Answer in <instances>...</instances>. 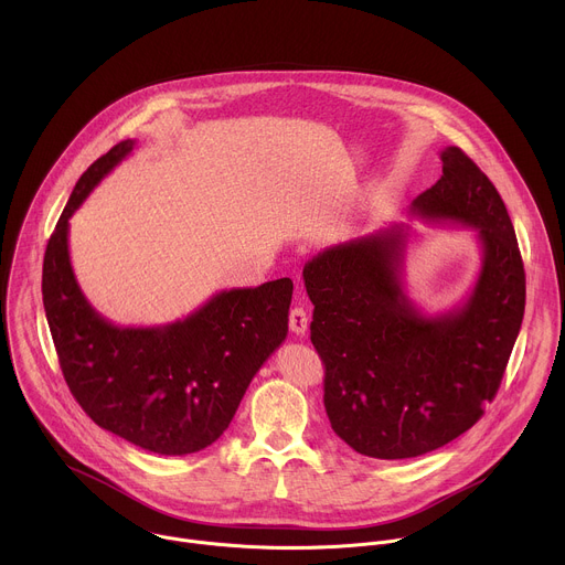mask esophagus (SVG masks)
I'll use <instances>...</instances> for the list:
<instances>
[{"label":"esophagus","mask_w":565,"mask_h":565,"mask_svg":"<svg viewBox=\"0 0 565 565\" xmlns=\"http://www.w3.org/2000/svg\"><path fill=\"white\" fill-rule=\"evenodd\" d=\"M290 321V331L292 333H297V335H303L306 331H308V312L303 310V308H299V306H295L292 310H290V317H288Z\"/></svg>","instance_id":"obj_1"}]
</instances>
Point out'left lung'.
Segmentation results:
<instances>
[{
    "mask_svg": "<svg viewBox=\"0 0 565 565\" xmlns=\"http://www.w3.org/2000/svg\"><path fill=\"white\" fill-rule=\"evenodd\" d=\"M440 160L443 177L414 199L412 214L476 230L482 259L465 301L438 315L412 301V230L402 223L331 246L303 266L331 427L371 458L423 456L473 427L521 331L525 270L505 203L462 149L445 147Z\"/></svg>",
    "mask_w": 565,
    "mask_h": 565,
    "instance_id": "obj_1",
    "label": "left lung"
}]
</instances>
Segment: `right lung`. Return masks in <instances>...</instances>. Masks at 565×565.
<instances>
[{
    "label": "right lung",
    "instance_id": "add662e5",
    "mask_svg": "<svg viewBox=\"0 0 565 565\" xmlns=\"http://www.w3.org/2000/svg\"><path fill=\"white\" fill-rule=\"evenodd\" d=\"M134 145L118 142L75 183L44 253L42 297L60 369L85 414L140 449L185 456L221 438L248 384L286 340L292 281L221 290L166 327L105 319L75 281L68 218Z\"/></svg>",
    "mask_w": 565,
    "mask_h": 565
}]
</instances>
